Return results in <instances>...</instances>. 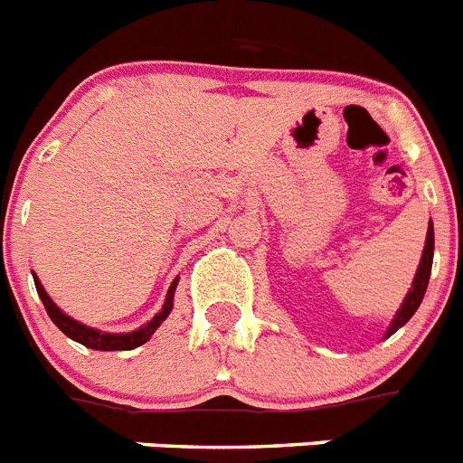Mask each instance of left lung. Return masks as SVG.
<instances>
[{"label": "left lung", "instance_id": "8db88e82", "mask_svg": "<svg viewBox=\"0 0 463 463\" xmlns=\"http://www.w3.org/2000/svg\"><path fill=\"white\" fill-rule=\"evenodd\" d=\"M431 264H433V222H429L427 243H424L422 260H420V267H417L415 278H412V288H411V292L406 294V298H403V304H401L399 313L394 315L392 325L387 326V331H384V338H390L394 331H399L401 326L406 325L412 315H415V310L420 308V304H422V298H424V292H427L429 276H431Z\"/></svg>", "mask_w": 463, "mask_h": 463}]
</instances>
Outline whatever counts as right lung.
<instances>
[{
    "label": "right lung",
    "mask_w": 463,
    "mask_h": 463,
    "mask_svg": "<svg viewBox=\"0 0 463 463\" xmlns=\"http://www.w3.org/2000/svg\"><path fill=\"white\" fill-rule=\"evenodd\" d=\"M34 285H36V292H39L41 301H43V306H46L48 317H51V320L55 322L57 329L62 331V334H67L71 341L80 343V345H85V347H92V350H134V347H138V345H143L146 341H150V336L155 334V329H157V326L162 325L166 317H169L171 308H174V292H175V285H178V278L171 282V288H169V292H166V301H165V306H162V310L155 315L148 325H143L141 329H137V331H129V334H106V331L80 325L79 320H73V317H69L67 313H62V310L57 308V304L52 301L51 297H48L46 289H43V285H41V280L36 276H34Z\"/></svg>",
    "instance_id": "obj_1"
}]
</instances>
